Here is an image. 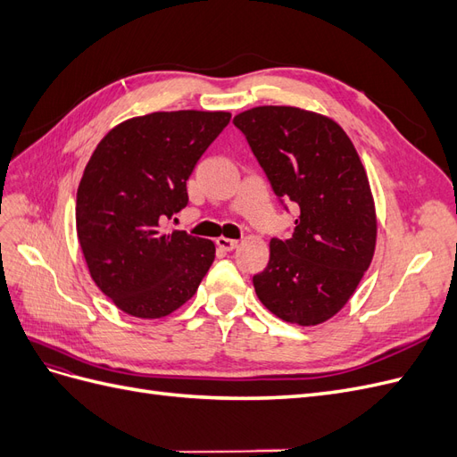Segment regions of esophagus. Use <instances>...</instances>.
I'll list each match as a JSON object with an SVG mask.
<instances>
[{
	"instance_id": "34e87169",
	"label": "esophagus",
	"mask_w": 457,
	"mask_h": 457,
	"mask_svg": "<svg viewBox=\"0 0 457 457\" xmlns=\"http://www.w3.org/2000/svg\"><path fill=\"white\" fill-rule=\"evenodd\" d=\"M215 244H217L219 250H223V252H232L234 247L238 245V242H237V240H232V238H223V237L217 238V240H215Z\"/></svg>"
}]
</instances>
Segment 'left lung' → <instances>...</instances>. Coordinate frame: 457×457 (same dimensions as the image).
<instances>
[{"label":"left lung","mask_w":457,"mask_h":457,"mask_svg":"<svg viewBox=\"0 0 457 457\" xmlns=\"http://www.w3.org/2000/svg\"><path fill=\"white\" fill-rule=\"evenodd\" d=\"M232 123L280 204L299 207L292 238H270L269 265L253 276L255 294L286 322L322 324L351 299L376 250L364 165L334 120L307 110L257 106Z\"/></svg>","instance_id":"1"}]
</instances>
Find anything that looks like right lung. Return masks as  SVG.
<instances>
[{"label":"right lung","mask_w":457,"mask_h":457,"mask_svg":"<svg viewBox=\"0 0 457 457\" xmlns=\"http://www.w3.org/2000/svg\"><path fill=\"white\" fill-rule=\"evenodd\" d=\"M228 112H152L108 131L78 187L76 228L91 278L137 318H162L196 294L212 240L165 232L188 204L187 181Z\"/></svg>","instance_id":"add662e5"}]
</instances>
